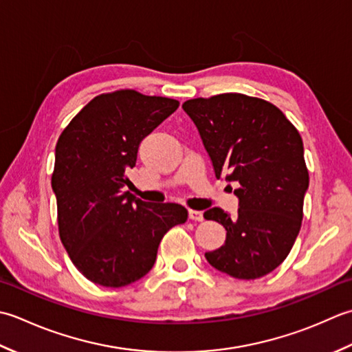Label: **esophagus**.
<instances>
[{"label": "esophagus", "mask_w": 352, "mask_h": 352, "mask_svg": "<svg viewBox=\"0 0 352 352\" xmlns=\"http://www.w3.org/2000/svg\"><path fill=\"white\" fill-rule=\"evenodd\" d=\"M188 217L195 221H202L204 220V214L196 210H188Z\"/></svg>", "instance_id": "esophagus-1"}]
</instances>
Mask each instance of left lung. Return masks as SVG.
<instances>
[{
  "label": "left lung",
  "instance_id": "obj_1",
  "mask_svg": "<svg viewBox=\"0 0 352 352\" xmlns=\"http://www.w3.org/2000/svg\"><path fill=\"white\" fill-rule=\"evenodd\" d=\"M182 109L197 127L216 177L239 184L235 217L217 206L204 212L226 231L223 246L206 252V261L239 279L270 274L289 255L302 221V138L276 106L245 94L192 98Z\"/></svg>",
  "mask_w": 352,
  "mask_h": 352
}]
</instances>
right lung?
<instances>
[{
	"mask_svg": "<svg viewBox=\"0 0 352 352\" xmlns=\"http://www.w3.org/2000/svg\"><path fill=\"white\" fill-rule=\"evenodd\" d=\"M179 107L132 89L98 96L56 144L52 186L62 245L89 281L124 287L153 267L170 228L185 223L177 204L148 205L123 191L141 141Z\"/></svg>",
	"mask_w": 352,
	"mask_h": 352,
	"instance_id": "right-lung-1",
	"label": "right lung"
}]
</instances>
